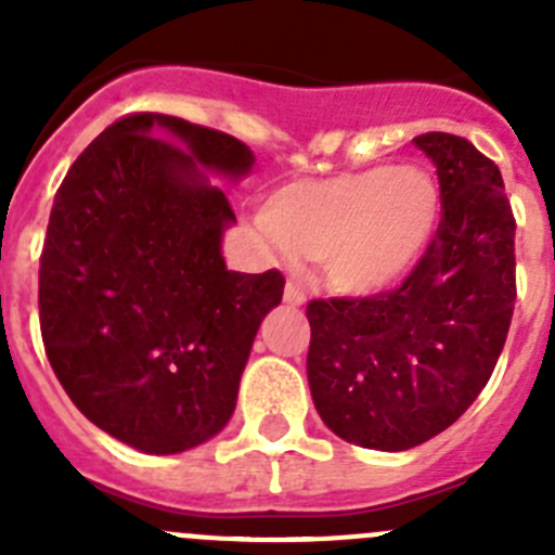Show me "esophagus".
<instances>
[{"label": "esophagus", "instance_id": "1", "mask_svg": "<svg viewBox=\"0 0 555 555\" xmlns=\"http://www.w3.org/2000/svg\"><path fill=\"white\" fill-rule=\"evenodd\" d=\"M283 302L292 308H300L306 306V292H302L297 283H286V292H283Z\"/></svg>", "mask_w": 555, "mask_h": 555}]
</instances>
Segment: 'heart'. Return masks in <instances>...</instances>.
<instances>
[{"instance_id":"obj_1","label":"heart","mask_w":555,"mask_h":555,"mask_svg":"<svg viewBox=\"0 0 555 555\" xmlns=\"http://www.w3.org/2000/svg\"><path fill=\"white\" fill-rule=\"evenodd\" d=\"M439 214L442 197L428 169L380 164L283 185L267 199L263 233L286 261H320L333 292L372 297L420 267Z\"/></svg>"}]
</instances>
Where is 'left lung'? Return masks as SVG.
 I'll use <instances>...</instances> for the list:
<instances>
[{
    "instance_id": "obj_1",
    "label": "left lung",
    "mask_w": 555,
    "mask_h": 555,
    "mask_svg": "<svg viewBox=\"0 0 555 555\" xmlns=\"http://www.w3.org/2000/svg\"><path fill=\"white\" fill-rule=\"evenodd\" d=\"M442 222L395 292L308 302V386L345 442L411 450L459 420L506 345L514 300V224L500 169L467 139L425 132Z\"/></svg>"
}]
</instances>
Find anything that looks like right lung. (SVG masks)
Here are the masks:
<instances>
[{
  "instance_id": "add662e5",
  "label": "right lung",
  "mask_w": 555,
  "mask_h": 555,
  "mask_svg": "<svg viewBox=\"0 0 555 555\" xmlns=\"http://www.w3.org/2000/svg\"><path fill=\"white\" fill-rule=\"evenodd\" d=\"M255 155L228 132L130 113L100 132L55 194L38 272L47 358L82 414L141 453L208 442L283 274L230 272V183Z\"/></svg>"
}]
</instances>
